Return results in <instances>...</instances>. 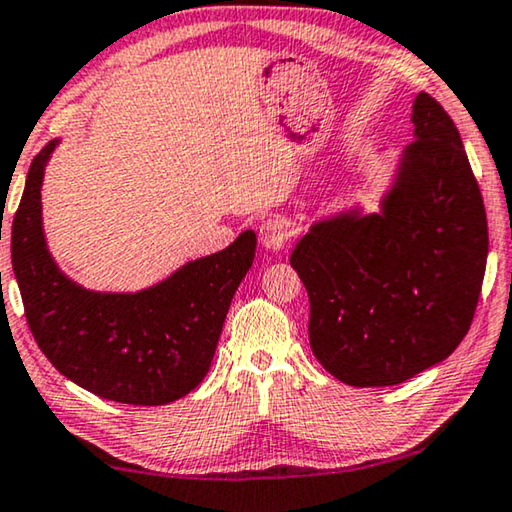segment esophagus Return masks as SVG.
<instances>
[{
	"label": "esophagus",
	"mask_w": 512,
	"mask_h": 512,
	"mask_svg": "<svg viewBox=\"0 0 512 512\" xmlns=\"http://www.w3.org/2000/svg\"><path fill=\"white\" fill-rule=\"evenodd\" d=\"M288 240H290V229L283 219L279 217L267 219V222L261 226V245L265 249H272V251L283 249Z\"/></svg>",
	"instance_id": "esophagus-1"
}]
</instances>
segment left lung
<instances>
[{
    "mask_svg": "<svg viewBox=\"0 0 512 512\" xmlns=\"http://www.w3.org/2000/svg\"><path fill=\"white\" fill-rule=\"evenodd\" d=\"M412 123L380 215L313 224L290 254L309 293L313 355L352 387H391L444 361L481 297L487 217L460 132L428 93Z\"/></svg>",
    "mask_w": 512,
    "mask_h": 512,
    "instance_id": "1",
    "label": "left lung"
}]
</instances>
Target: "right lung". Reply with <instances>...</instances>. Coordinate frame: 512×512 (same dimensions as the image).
Instances as JSON below:
<instances>
[{
	"label": "right lung",
	"instance_id": "add662e5",
	"mask_svg": "<svg viewBox=\"0 0 512 512\" xmlns=\"http://www.w3.org/2000/svg\"><path fill=\"white\" fill-rule=\"evenodd\" d=\"M57 139L31 162L13 217L11 261L38 348L68 380L125 405H167L206 377L231 300L256 256L245 231L217 254L135 295L93 293L52 261L41 224L43 171Z\"/></svg>",
	"mask_w": 512,
	"mask_h": 512
}]
</instances>
